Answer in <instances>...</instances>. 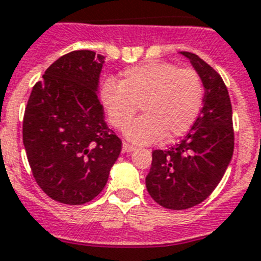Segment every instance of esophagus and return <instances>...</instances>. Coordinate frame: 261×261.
<instances>
[{"label":"esophagus","mask_w":261,"mask_h":261,"mask_svg":"<svg viewBox=\"0 0 261 261\" xmlns=\"http://www.w3.org/2000/svg\"><path fill=\"white\" fill-rule=\"evenodd\" d=\"M123 152H131L135 150V146L130 145V143H127V142H123V147H122Z\"/></svg>","instance_id":"esophagus-1"}]
</instances>
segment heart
<instances>
[{
    "mask_svg": "<svg viewBox=\"0 0 261 261\" xmlns=\"http://www.w3.org/2000/svg\"><path fill=\"white\" fill-rule=\"evenodd\" d=\"M202 99L200 75L166 61L137 65L126 69L119 83L106 80L100 86L101 106L118 130L126 128L141 106L144 116L126 130L127 138L137 143L185 135L198 118Z\"/></svg>",
    "mask_w": 261,
    "mask_h": 261,
    "instance_id": "heart-1",
    "label": "heart"
}]
</instances>
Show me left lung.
<instances>
[{
  "mask_svg": "<svg viewBox=\"0 0 261 261\" xmlns=\"http://www.w3.org/2000/svg\"><path fill=\"white\" fill-rule=\"evenodd\" d=\"M188 57L205 88L198 118L175 146L152 151L146 188L161 206L182 211L201 204L216 189L234 147L232 105L221 76L192 52Z\"/></svg>",
  "mask_w": 261,
  "mask_h": 261,
  "instance_id": "1",
  "label": "left lung"
}]
</instances>
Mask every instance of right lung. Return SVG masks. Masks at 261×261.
<instances>
[{
  "instance_id": "1",
  "label": "right lung",
  "mask_w": 261,
  "mask_h": 261,
  "mask_svg": "<svg viewBox=\"0 0 261 261\" xmlns=\"http://www.w3.org/2000/svg\"><path fill=\"white\" fill-rule=\"evenodd\" d=\"M103 64L94 50L61 56L36 83L25 109L22 142L32 174L61 204L94 200L122 150L97 95Z\"/></svg>"
}]
</instances>
